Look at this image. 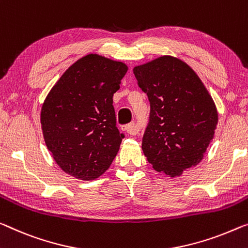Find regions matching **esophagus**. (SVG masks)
Returning a JSON list of instances; mask_svg holds the SVG:
<instances>
[{
  "label": "esophagus",
  "instance_id": "1",
  "mask_svg": "<svg viewBox=\"0 0 248 248\" xmlns=\"http://www.w3.org/2000/svg\"><path fill=\"white\" fill-rule=\"evenodd\" d=\"M122 131L128 133L131 135H136L139 133V128L136 127L135 124H128V125H124L122 126Z\"/></svg>",
  "mask_w": 248,
  "mask_h": 248
}]
</instances>
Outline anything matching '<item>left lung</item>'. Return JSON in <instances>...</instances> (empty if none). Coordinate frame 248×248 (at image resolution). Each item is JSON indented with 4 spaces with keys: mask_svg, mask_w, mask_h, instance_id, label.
I'll return each mask as SVG.
<instances>
[{
    "mask_svg": "<svg viewBox=\"0 0 248 248\" xmlns=\"http://www.w3.org/2000/svg\"><path fill=\"white\" fill-rule=\"evenodd\" d=\"M133 72L151 104L143 153L156 172L181 176L201 163L214 139L215 103L195 71L174 56L162 55Z\"/></svg>",
    "mask_w": 248,
    "mask_h": 248,
    "instance_id": "1",
    "label": "left lung"
}]
</instances>
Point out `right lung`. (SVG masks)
Returning <instances> with one entry per match:
<instances>
[{
    "label": "right lung",
    "instance_id": "add662e5",
    "mask_svg": "<svg viewBox=\"0 0 248 248\" xmlns=\"http://www.w3.org/2000/svg\"><path fill=\"white\" fill-rule=\"evenodd\" d=\"M127 65L96 53L78 59L58 79L41 108L45 145L60 169L78 180H96L109 169L123 135L113 95Z\"/></svg>",
    "mask_w": 248,
    "mask_h": 248
}]
</instances>
